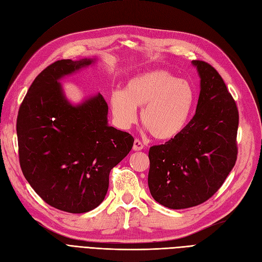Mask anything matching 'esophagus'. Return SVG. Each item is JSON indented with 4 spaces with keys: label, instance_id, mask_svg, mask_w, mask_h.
Here are the masks:
<instances>
[{
    "label": "esophagus",
    "instance_id": "1",
    "mask_svg": "<svg viewBox=\"0 0 262 262\" xmlns=\"http://www.w3.org/2000/svg\"><path fill=\"white\" fill-rule=\"evenodd\" d=\"M143 144H142V142L138 139L134 140V143H133V150H141L143 149Z\"/></svg>",
    "mask_w": 262,
    "mask_h": 262
}]
</instances>
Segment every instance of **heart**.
<instances>
[{
	"mask_svg": "<svg viewBox=\"0 0 262 262\" xmlns=\"http://www.w3.org/2000/svg\"><path fill=\"white\" fill-rule=\"evenodd\" d=\"M195 102L192 85L164 70L133 76L123 91H115L110 107L116 123L126 129L137 120V108L142 107L141 121L158 140H170L185 130Z\"/></svg>",
	"mask_w": 262,
	"mask_h": 262,
	"instance_id": "obj_1",
	"label": "heart"
}]
</instances>
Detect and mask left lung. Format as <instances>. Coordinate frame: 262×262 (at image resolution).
Returning a JSON list of instances; mask_svg holds the SVG:
<instances>
[{"mask_svg":"<svg viewBox=\"0 0 262 262\" xmlns=\"http://www.w3.org/2000/svg\"><path fill=\"white\" fill-rule=\"evenodd\" d=\"M191 63L200 77L195 114L179 136L148 152L150 194L173 210L210 199L237 158L236 102L215 69L204 61Z\"/></svg>","mask_w":262,"mask_h":262,"instance_id":"1","label":"left lung"}]
</instances>
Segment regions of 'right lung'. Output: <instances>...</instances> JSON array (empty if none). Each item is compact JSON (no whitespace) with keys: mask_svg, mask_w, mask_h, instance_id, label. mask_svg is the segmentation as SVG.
Listing matches in <instances>:
<instances>
[{"mask_svg":"<svg viewBox=\"0 0 262 262\" xmlns=\"http://www.w3.org/2000/svg\"><path fill=\"white\" fill-rule=\"evenodd\" d=\"M96 61L60 60L46 68L17 116L24 176L45 202L69 213L89 212L104 201L110 170L134 142L131 134L108 124V105L99 93L75 105L66 96L62 78Z\"/></svg>","mask_w":262,"mask_h":262,"instance_id":"add662e5","label":"right lung"}]
</instances>
